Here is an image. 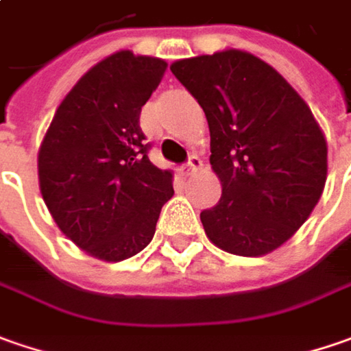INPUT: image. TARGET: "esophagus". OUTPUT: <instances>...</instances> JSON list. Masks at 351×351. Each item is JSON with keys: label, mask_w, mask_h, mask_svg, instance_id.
<instances>
[{"label": "esophagus", "mask_w": 351, "mask_h": 351, "mask_svg": "<svg viewBox=\"0 0 351 351\" xmlns=\"http://www.w3.org/2000/svg\"><path fill=\"white\" fill-rule=\"evenodd\" d=\"M200 167H202V160H200L198 155H191L189 160L184 162V171H186V175H191V173H194V171H198Z\"/></svg>", "instance_id": "esophagus-1"}]
</instances>
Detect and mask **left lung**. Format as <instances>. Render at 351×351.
Returning <instances> with one entry per match:
<instances>
[{
	"mask_svg": "<svg viewBox=\"0 0 351 351\" xmlns=\"http://www.w3.org/2000/svg\"><path fill=\"white\" fill-rule=\"evenodd\" d=\"M176 80L204 110L220 202L200 212L220 250L255 257L306 221L326 182V139L275 69L241 51L176 60Z\"/></svg>",
	"mask_w": 351,
	"mask_h": 351,
	"instance_id": "obj_1",
	"label": "left lung"
}]
</instances>
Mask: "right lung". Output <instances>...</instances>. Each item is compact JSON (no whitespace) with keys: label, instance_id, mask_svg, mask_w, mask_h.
Returning a JSON list of instances; mask_svg holds the SVG:
<instances>
[{"label":"right lung","instance_id":"obj_1","mask_svg":"<svg viewBox=\"0 0 351 351\" xmlns=\"http://www.w3.org/2000/svg\"><path fill=\"white\" fill-rule=\"evenodd\" d=\"M165 70V60L130 51L104 58L62 99L38 151L40 194L56 226L104 261L147 247L175 194L139 125Z\"/></svg>","mask_w":351,"mask_h":351}]
</instances>
